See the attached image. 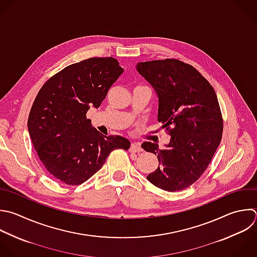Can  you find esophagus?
<instances>
[{"instance_id":"1","label":"esophagus","mask_w":257,"mask_h":257,"mask_svg":"<svg viewBox=\"0 0 257 257\" xmlns=\"http://www.w3.org/2000/svg\"><path fill=\"white\" fill-rule=\"evenodd\" d=\"M142 151H143V150H142L140 144H138V143H133V144L131 145L130 152H132V153H140V152H142Z\"/></svg>"}]
</instances>
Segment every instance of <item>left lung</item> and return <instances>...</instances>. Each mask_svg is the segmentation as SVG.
<instances>
[{
  "mask_svg": "<svg viewBox=\"0 0 257 257\" xmlns=\"http://www.w3.org/2000/svg\"><path fill=\"white\" fill-rule=\"evenodd\" d=\"M138 72L159 98L158 120L171 136L164 150L145 142L146 152L158 155L161 165L147 179L169 191L195 183L210 164L222 138L223 120L217 95L192 65L176 59L137 64Z\"/></svg>",
  "mask_w": 257,
  "mask_h": 257,
  "instance_id": "8db88e82",
  "label": "left lung"
}]
</instances>
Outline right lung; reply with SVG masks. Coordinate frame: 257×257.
<instances>
[{"instance_id": "add662e5", "label": "right lung", "mask_w": 257, "mask_h": 257, "mask_svg": "<svg viewBox=\"0 0 257 257\" xmlns=\"http://www.w3.org/2000/svg\"><path fill=\"white\" fill-rule=\"evenodd\" d=\"M122 72L112 57L89 58L65 67L39 90L28 131L39 159L58 181L80 185L100 170L113 150L130 149L128 140L105 137L86 118Z\"/></svg>"}]
</instances>
